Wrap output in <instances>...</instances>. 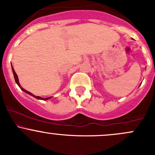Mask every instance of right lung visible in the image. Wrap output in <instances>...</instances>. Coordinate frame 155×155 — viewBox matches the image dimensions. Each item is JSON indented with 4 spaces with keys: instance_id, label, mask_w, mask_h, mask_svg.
<instances>
[{
    "instance_id": "1",
    "label": "right lung",
    "mask_w": 155,
    "mask_h": 155,
    "mask_svg": "<svg viewBox=\"0 0 155 155\" xmlns=\"http://www.w3.org/2000/svg\"><path fill=\"white\" fill-rule=\"evenodd\" d=\"M12 73H13V75H14V78H15V82H16V84H17V85H18V86H19L20 88H21V90L23 91H25V93L31 95V96L34 97H35V98H37V99H38V100H43V101H46V100H48V99H50V98H51V97H46V98H42L41 97H39V96H35V95H34V94H31V92H29V91H26L25 89H24V88H23V87L21 86V85H20L19 82H18V76H17V74H16V73H15V70H14V69H13V68H12Z\"/></svg>"
}]
</instances>
